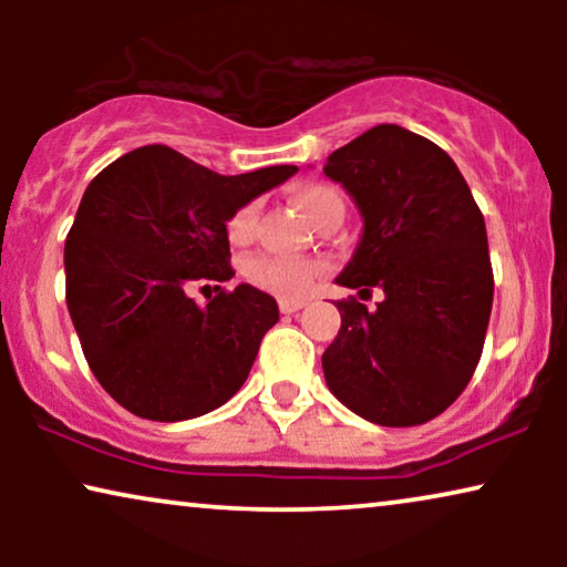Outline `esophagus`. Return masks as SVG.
I'll list each match as a JSON object with an SVG mask.
<instances>
[{
	"mask_svg": "<svg viewBox=\"0 0 567 567\" xmlns=\"http://www.w3.org/2000/svg\"><path fill=\"white\" fill-rule=\"evenodd\" d=\"M301 307H305V301H301V299H281V301H278V309H281L284 315L299 312Z\"/></svg>",
	"mask_w": 567,
	"mask_h": 567,
	"instance_id": "obj_1",
	"label": "esophagus"
}]
</instances>
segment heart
Wrapping results in <instances>:
<instances>
[{
    "instance_id": "heart-1",
    "label": "heart",
    "mask_w": 567,
    "mask_h": 567,
    "mask_svg": "<svg viewBox=\"0 0 567 567\" xmlns=\"http://www.w3.org/2000/svg\"><path fill=\"white\" fill-rule=\"evenodd\" d=\"M291 200L315 227L328 219H343L346 198L332 183H299L291 188ZM258 200L237 206L227 219V239L231 245H247L258 227ZM247 281L258 289L284 299H299L320 278L322 266L315 260H289L276 255H252L243 262Z\"/></svg>"
}]
</instances>
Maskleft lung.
Returning <instances> with one entry per match:
<instances>
[{
	"mask_svg": "<svg viewBox=\"0 0 567 567\" xmlns=\"http://www.w3.org/2000/svg\"><path fill=\"white\" fill-rule=\"evenodd\" d=\"M322 169L363 216L359 250L338 284L361 297L384 291L377 309L338 301L324 379L371 423H429L460 398L483 355L493 309L483 212L454 159L394 123L340 146Z\"/></svg>",
	"mask_w": 567,
	"mask_h": 567,
	"instance_id": "1",
	"label": "left lung"
}]
</instances>
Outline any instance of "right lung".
<instances>
[{"mask_svg": "<svg viewBox=\"0 0 567 567\" xmlns=\"http://www.w3.org/2000/svg\"><path fill=\"white\" fill-rule=\"evenodd\" d=\"M297 173L219 175L162 144L138 146L92 177L66 235V307L103 390L146 421H188L245 384L278 322L266 291L190 286L235 276L227 219Z\"/></svg>", "mask_w": 567, "mask_h": 567, "instance_id": "right-lung-1", "label": "right lung"}]
</instances>
